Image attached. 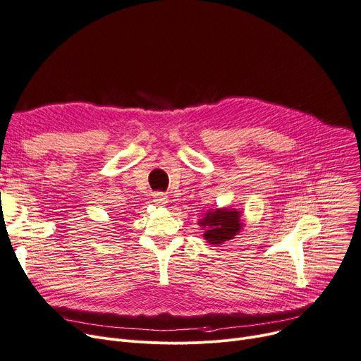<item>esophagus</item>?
<instances>
[{"instance_id":"34e87169","label":"esophagus","mask_w":361,"mask_h":361,"mask_svg":"<svg viewBox=\"0 0 361 361\" xmlns=\"http://www.w3.org/2000/svg\"><path fill=\"white\" fill-rule=\"evenodd\" d=\"M154 202L157 204H165L166 203V196L164 193H155L154 195Z\"/></svg>"}]
</instances>
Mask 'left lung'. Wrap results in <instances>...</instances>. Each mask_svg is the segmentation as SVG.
I'll return each mask as SVG.
<instances>
[{"mask_svg": "<svg viewBox=\"0 0 361 361\" xmlns=\"http://www.w3.org/2000/svg\"><path fill=\"white\" fill-rule=\"evenodd\" d=\"M241 214L237 209H228V207H222V209L207 211L204 216L199 221L203 226L204 240L211 244H221L226 240L234 238L243 228V222L240 219Z\"/></svg>", "mask_w": 361, "mask_h": 361, "instance_id": "left-lung-1", "label": "left lung"}]
</instances>
